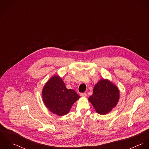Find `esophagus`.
Here are the masks:
<instances>
[{
  "label": "esophagus",
  "instance_id": "34e87169",
  "mask_svg": "<svg viewBox=\"0 0 149 149\" xmlns=\"http://www.w3.org/2000/svg\"><path fill=\"white\" fill-rule=\"evenodd\" d=\"M80 95L81 96H82V97H86V96H87V95H86V93H80Z\"/></svg>",
  "mask_w": 149,
  "mask_h": 149
}]
</instances>
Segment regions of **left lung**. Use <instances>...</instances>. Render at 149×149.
Wrapping results in <instances>:
<instances>
[{
	"label": "left lung",
	"mask_w": 149,
	"mask_h": 149,
	"mask_svg": "<svg viewBox=\"0 0 149 149\" xmlns=\"http://www.w3.org/2000/svg\"><path fill=\"white\" fill-rule=\"evenodd\" d=\"M119 99L117 87L107 80H101L94 86L93 94L88 100L96 111L105 115L116 106Z\"/></svg>",
	"instance_id": "1"
}]
</instances>
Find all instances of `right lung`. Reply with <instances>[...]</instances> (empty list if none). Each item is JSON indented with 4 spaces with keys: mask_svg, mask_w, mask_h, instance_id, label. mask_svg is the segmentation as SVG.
I'll return each instance as SVG.
<instances>
[{
    "mask_svg": "<svg viewBox=\"0 0 149 149\" xmlns=\"http://www.w3.org/2000/svg\"><path fill=\"white\" fill-rule=\"evenodd\" d=\"M79 97L74 91L66 88L63 80L58 76L52 77L43 88L45 104L51 112L59 116L67 114Z\"/></svg>",
    "mask_w": 149,
    "mask_h": 149,
    "instance_id": "right-lung-1",
    "label": "right lung"
}]
</instances>
